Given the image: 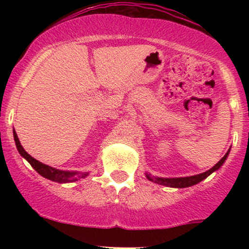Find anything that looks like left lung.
<instances>
[{
	"mask_svg": "<svg viewBox=\"0 0 249 249\" xmlns=\"http://www.w3.org/2000/svg\"><path fill=\"white\" fill-rule=\"evenodd\" d=\"M228 153H230V150L227 151V153L220 159V161L216 162L214 166L211 168V170L206 171L204 173L196 174V176H191V177H182V178H159V177H152L151 174L146 173V178L151 181L157 182V184L164 185V186H168V187H176V188H184V187H190L193 186V185L198 184V182L202 181L204 179H206L210 174H212L214 171L219 170L220 167L222 166L226 159H227Z\"/></svg>",
	"mask_w": 249,
	"mask_h": 249,
	"instance_id": "1",
	"label": "left lung"
}]
</instances>
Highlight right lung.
Instances as JSON below:
<instances>
[{
  "label": "right lung",
  "instance_id": "1",
  "mask_svg": "<svg viewBox=\"0 0 249 249\" xmlns=\"http://www.w3.org/2000/svg\"><path fill=\"white\" fill-rule=\"evenodd\" d=\"M14 139H15L16 147L17 150H18L19 154L23 157L25 160L29 162L31 166L35 168L36 172H38L42 177H44V178L53 180V181H56V182H61V184H65V182H72L81 178H85V177L89 174L88 172L78 173V172H70V171H61V170H57V168L48 166V165L36 160V159L33 158L30 154L25 152V150L22 147L21 142L18 141V137H17L15 130H14Z\"/></svg>",
  "mask_w": 249,
  "mask_h": 249
}]
</instances>
